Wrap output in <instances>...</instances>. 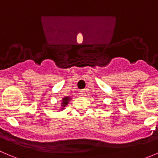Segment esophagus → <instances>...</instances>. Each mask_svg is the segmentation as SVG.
Wrapping results in <instances>:
<instances>
[{
  "instance_id": "1",
  "label": "esophagus",
  "mask_w": 158,
  "mask_h": 158,
  "mask_svg": "<svg viewBox=\"0 0 158 158\" xmlns=\"http://www.w3.org/2000/svg\"><path fill=\"white\" fill-rule=\"evenodd\" d=\"M85 92H86V91H85V89H84V90H81V91H80V94H81L82 96H85Z\"/></svg>"
}]
</instances>
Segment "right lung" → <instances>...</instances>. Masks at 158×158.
<instances>
[{
  "label": "right lung",
  "instance_id": "right-lung-1",
  "mask_svg": "<svg viewBox=\"0 0 158 158\" xmlns=\"http://www.w3.org/2000/svg\"><path fill=\"white\" fill-rule=\"evenodd\" d=\"M70 100H71V98L69 97V96H65L64 98H63L62 102H61V108L60 109V110H64V108L68 105V103L70 102Z\"/></svg>",
  "mask_w": 158,
  "mask_h": 158
}]
</instances>
